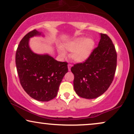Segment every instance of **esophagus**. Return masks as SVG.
<instances>
[{
	"instance_id": "34e87169",
	"label": "esophagus",
	"mask_w": 134,
	"mask_h": 134,
	"mask_svg": "<svg viewBox=\"0 0 134 134\" xmlns=\"http://www.w3.org/2000/svg\"><path fill=\"white\" fill-rule=\"evenodd\" d=\"M72 66V64H68V69H69V70H70Z\"/></svg>"
}]
</instances>
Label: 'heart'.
I'll return each instance as SVG.
<instances>
[{
  "label": "heart",
  "instance_id": "obj_1",
  "mask_svg": "<svg viewBox=\"0 0 134 134\" xmlns=\"http://www.w3.org/2000/svg\"><path fill=\"white\" fill-rule=\"evenodd\" d=\"M94 47V41L90 38H77L70 41L66 42L62 47H58V51L62 56L65 55L63 49L70 51V57L74 61L82 62L87 60L90 56Z\"/></svg>",
  "mask_w": 134,
  "mask_h": 134
}]
</instances>
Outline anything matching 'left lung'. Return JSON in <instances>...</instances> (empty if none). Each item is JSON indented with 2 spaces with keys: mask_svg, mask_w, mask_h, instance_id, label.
Wrapping results in <instances>:
<instances>
[{
  "mask_svg": "<svg viewBox=\"0 0 134 134\" xmlns=\"http://www.w3.org/2000/svg\"><path fill=\"white\" fill-rule=\"evenodd\" d=\"M98 46L89 58L71 68L74 75L76 93L86 99L99 97L111 85L116 70L117 53L112 41L106 34H100Z\"/></svg>",
  "mask_w": 134,
  "mask_h": 134,
  "instance_id": "obj_1",
  "label": "left lung"
}]
</instances>
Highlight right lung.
<instances>
[{
	"label": "right lung",
	"instance_id": "1",
	"mask_svg": "<svg viewBox=\"0 0 134 134\" xmlns=\"http://www.w3.org/2000/svg\"><path fill=\"white\" fill-rule=\"evenodd\" d=\"M37 36L44 35L34 30L21 40L15 55L16 70L21 87L28 95L36 100L49 101L57 96L59 85L68 72V64L57 61L47 54L32 51L30 39Z\"/></svg>",
	"mask_w": 134,
	"mask_h": 134
}]
</instances>
